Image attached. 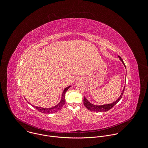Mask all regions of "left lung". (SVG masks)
I'll return each instance as SVG.
<instances>
[{"mask_svg":"<svg viewBox=\"0 0 148 148\" xmlns=\"http://www.w3.org/2000/svg\"><path fill=\"white\" fill-rule=\"evenodd\" d=\"M119 59L122 62L124 66L126 68V66L124 64L122 59L119 56ZM124 90H125V87H124L120 97H119V98L116 101L114 102L113 103H111L110 104H107V105H95L91 103L85 97H84V106L87 108V109H88V110H90L91 111H94V112H106V111H108V110L111 109L114 106V105H116L119 101V100L121 99V98L123 95V92H124Z\"/></svg>","mask_w":148,"mask_h":148,"instance_id":"obj_1","label":"left lung"}]
</instances>
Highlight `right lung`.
I'll use <instances>...</instances> for the list:
<instances>
[{
  "label": "right lung",
  "instance_id": "obj_1",
  "mask_svg": "<svg viewBox=\"0 0 148 148\" xmlns=\"http://www.w3.org/2000/svg\"><path fill=\"white\" fill-rule=\"evenodd\" d=\"M70 87V86L67 87V88H66L64 91H63L62 94V97H61V99L60 101V102L56 105V106L52 107V108H41V107H35L33 106V107H34L37 110H38V111L44 113V114H51L53 112H57L58 111H60L63 107V105L65 104V102H66V99H65V94L66 92H67V91L68 90V89Z\"/></svg>",
  "mask_w": 148,
  "mask_h": 148
}]
</instances>
